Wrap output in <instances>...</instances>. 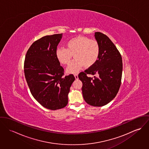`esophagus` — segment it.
I'll return each mask as SVG.
<instances>
[{
  "label": "esophagus",
  "mask_w": 149,
  "mask_h": 149,
  "mask_svg": "<svg viewBox=\"0 0 149 149\" xmlns=\"http://www.w3.org/2000/svg\"><path fill=\"white\" fill-rule=\"evenodd\" d=\"M74 77H75V79H79V77H78V74H77V73L74 74Z\"/></svg>",
  "instance_id": "esophagus-1"
}]
</instances>
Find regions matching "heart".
<instances>
[{
	"label": "heart",
	"mask_w": 149,
	"mask_h": 149,
	"mask_svg": "<svg viewBox=\"0 0 149 149\" xmlns=\"http://www.w3.org/2000/svg\"><path fill=\"white\" fill-rule=\"evenodd\" d=\"M66 48L58 47L56 52L58 61L63 65L69 64L73 55L75 58L67 68V72L76 73L84 65L93 66L99 59L100 47L95 40L85 36H77L68 41Z\"/></svg>",
	"instance_id": "heart-1"
}]
</instances>
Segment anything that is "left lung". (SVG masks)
Here are the masks:
<instances>
[{
  "label": "left lung",
  "mask_w": 149,
  "mask_h": 149,
  "mask_svg": "<svg viewBox=\"0 0 149 149\" xmlns=\"http://www.w3.org/2000/svg\"><path fill=\"white\" fill-rule=\"evenodd\" d=\"M100 53L93 66L79 74L83 83V96L86 103L95 107L105 106L117 95L122 80L123 63L121 54L106 35L95 33ZM88 74L94 76L88 77Z\"/></svg>",
  "instance_id": "obj_1"
}]
</instances>
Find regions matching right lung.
Instances as JSON below:
<instances>
[{"mask_svg": "<svg viewBox=\"0 0 149 149\" xmlns=\"http://www.w3.org/2000/svg\"><path fill=\"white\" fill-rule=\"evenodd\" d=\"M63 34L46 36L28 49L24 63L25 78L31 93L45 108L56 110L68 104V95L75 80L72 74L64 75L56 57L57 47Z\"/></svg>", "mask_w": 149, "mask_h": 149, "instance_id": "right-lung-1", "label": "right lung"}]
</instances>
